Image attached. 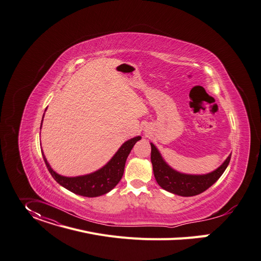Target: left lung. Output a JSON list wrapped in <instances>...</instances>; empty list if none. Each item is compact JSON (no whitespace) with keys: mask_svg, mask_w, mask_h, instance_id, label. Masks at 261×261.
Here are the masks:
<instances>
[{"mask_svg":"<svg viewBox=\"0 0 261 261\" xmlns=\"http://www.w3.org/2000/svg\"><path fill=\"white\" fill-rule=\"evenodd\" d=\"M150 145L151 161L157 183L164 191L181 197H193L205 192L220 179L231 159L230 154L218 169L207 174H185L174 170L164 160L157 147L153 143Z\"/></svg>","mask_w":261,"mask_h":261,"instance_id":"obj_1","label":"left lung"}]
</instances>
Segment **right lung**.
Here are the masks:
<instances>
[{"mask_svg": "<svg viewBox=\"0 0 261 261\" xmlns=\"http://www.w3.org/2000/svg\"><path fill=\"white\" fill-rule=\"evenodd\" d=\"M43 116L41 120V125L43 121ZM140 139L141 136H135L131 139H128L120 147V149L115 152V154L111 157V159L104 165V167L92 173L76 177H66L56 173L51 168V165L48 162V160H46L43 152L41 153L46 168H48L50 174L56 180L57 183L66 188L67 191L72 192L76 195L93 198L100 197L102 195L109 193L116 186V184L121 181L124 174L127 157L130 154L134 145Z\"/></svg>", "mask_w": 261, "mask_h": 261, "instance_id": "right-lung-1", "label": "right lung"}]
</instances>
